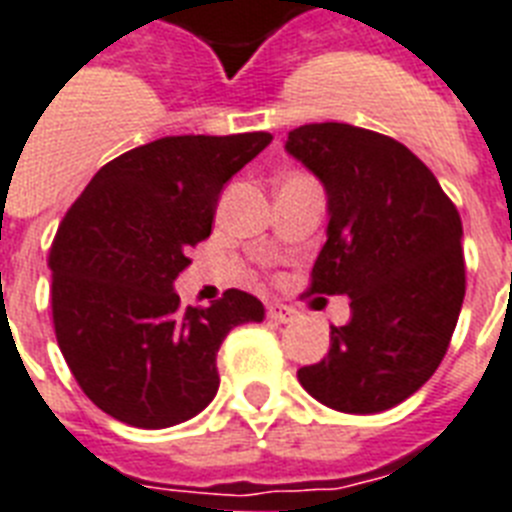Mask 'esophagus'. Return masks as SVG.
Returning a JSON list of instances; mask_svg holds the SVG:
<instances>
[{
	"mask_svg": "<svg viewBox=\"0 0 512 512\" xmlns=\"http://www.w3.org/2000/svg\"><path fill=\"white\" fill-rule=\"evenodd\" d=\"M267 317L275 322H293L296 320V309H290V306H282V304H272L267 309Z\"/></svg>",
	"mask_w": 512,
	"mask_h": 512,
	"instance_id": "1",
	"label": "esophagus"
}]
</instances>
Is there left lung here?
Wrapping results in <instances>:
<instances>
[{
  "label": "left lung",
  "mask_w": 512,
  "mask_h": 512,
  "mask_svg": "<svg viewBox=\"0 0 512 512\" xmlns=\"http://www.w3.org/2000/svg\"><path fill=\"white\" fill-rule=\"evenodd\" d=\"M327 192V243L309 293L349 296L330 351L298 370L309 394L349 415L410 399L447 354L465 298L463 222L431 169L402 142L351 124L288 134Z\"/></svg>",
  "instance_id": "left-lung-1"
}]
</instances>
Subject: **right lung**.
Wrapping results in <instances>:
<instances>
[{
  "label": "right lung",
  "mask_w": 512,
  "mask_h": 512,
  "mask_svg": "<svg viewBox=\"0 0 512 512\" xmlns=\"http://www.w3.org/2000/svg\"><path fill=\"white\" fill-rule=\"evenodd\" d=\"M272 142L267 132L163 137L105 163L49 248L57 346L81 391L110 418L169 428L219 391L216 351L264 304L227 290L179 309L174 280L211 235L224 185Z\"/></svg>",
  "instance_id": "obj_1"
}]
</instances>
